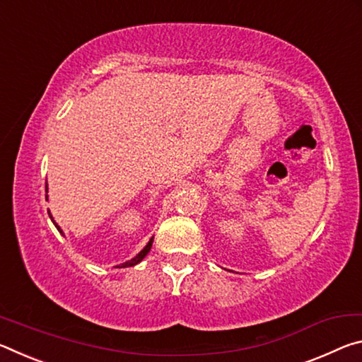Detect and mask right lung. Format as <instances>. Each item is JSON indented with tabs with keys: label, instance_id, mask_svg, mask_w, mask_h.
Wrapping results in <instances>:
<instances>
[{
	"label": "right lung",
	"instance_id": "add662e5",
	"mask_svg": "<svg viewBox=\"0 0 362 362\" xmlns=\"http://www.w3.org/2000/svg\"><path fill=\"white\" fill-rule=\"evenodd\" d=\"M46 189H47V186H46ZM46 200H47V195H46ZM47 213H49V211H47ZM49 218H51V220H52L51 213H49ZM52 223H54V226L57 228V230H59V233H61V234H62V230H61V228H59V226H57V223H56L54 220H52ZM152 242H153V237H152V239H151L149 242H147V245H146L144 248H142V250H141V252H139L138 255H136V257H134V258H132V259H128V262H125V263H122V264H118V266H117V268H129V266H134V264H138L139 262H142V258H144V257H146V255L151 252Z\"/></svg>",
	"mask_w": 362,
	"mask_h": 362
}]
</instances>
